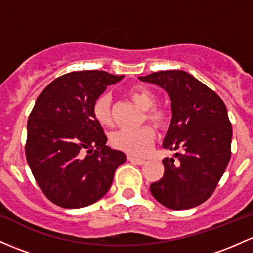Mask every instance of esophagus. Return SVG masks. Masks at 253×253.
<instances>
[{"mask_svg":"<svg viewBox=\"0 0 253 253\" xmlns=\"http://www.w3.org/2000/svg\"><path fill=\"white\" fill-rule=\"evenodd\" d=\"M127 160L133 162V164H137V165H144L145 162H147L145 160H143V159H137V158H134V156H131V155L127 156Z\"/></svg>","mask_w":253,"mask_h":253,"instance_id":"obj_1","label":"esophagus"}]
</instances>
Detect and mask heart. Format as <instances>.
<instances>
[{
    "label": "heart",
    "mask_w": 253,
    "mask_h": 253,
    "mask_svg": "<svg viewBox=\"0 0 253 253\" xmlns=\"http://www.w3.org/2000/svg\"><path fill=\"white\" fill-rule=\"evenodd\" d=\"M128 95L135 105L145 111V119L156 127H164L169 122V114L164 109L156 108L158 98L150 89L144 87H133L128 91ZM93 114L100 125L110 126L113 122V116H111V97L109 93H103L94 100ZM154 140H155V132L150 126H144L134 131L121 129L111 135V144L114 148L133 156L145 155L153 147Z\"/></svg>",
    "instance_id": "heart-1"
}]
</instances>
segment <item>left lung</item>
<instances>
[{
	"mask_svg": "<svg viewBox=\"0 0 253 253\" xmlns=\"http://www.w3.org/2000/svg\"><path fill=\"white\" fill-rule=\"evenodd\" d=\"M138 79L169 94L172 119L162 147L183 150L162 160L164 177L151 183V194L172 210L198 206L212 195L230 160L233 129L225 104L185 71H158Z\"/></svg>",
	"mask_w": 253,
	"mask_h": 253,
	"instance_id": "1",
	"label": "left lung"
}]
</instances>
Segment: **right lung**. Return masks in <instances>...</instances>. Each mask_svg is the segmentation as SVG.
I'll list each match as a JSON object with an SVG mask.
<instances>
[{
  "label": "right lung",
  "instance_id": "add662e5",
  "mask_svg": "<svg viewBox=\"0 0 253 253\" xmlns=\"http://www.w3.org/2000/svg\"><path fill=\"white\" fill-rule=\"evenodd\" d=\"M122 79L99 70L74 71L50 82L37 97L26 127L25 155L53 204L64 209L94 204L126 161L122 151L105 145L106 135L93 114L94 100Z\"/></svg>",
  "mask_w": 253,
  "mask_h": 253
}]
</instances>
